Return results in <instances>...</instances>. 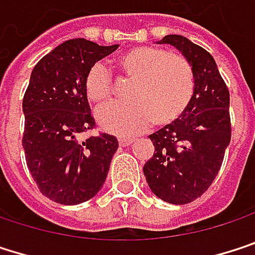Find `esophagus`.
<instances>
[{
    "mask_svg": "<svg viewBox=\"0 0 255 255\" xmlns=\"http://www.w3.org/2000/svg\"><path fill=\"white\" fill-rule=\"evenodd\" d=\"M133 142V138H130V136H120L119 138V144L122 145V147H126V145H129V144H132Z\"/></svg>",
    "mask_w": 255,
    "mask_h": 255,
    "instance_id": "1",
    "label": "esophagus"
}]
</instances>
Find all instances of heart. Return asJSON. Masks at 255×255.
Segmentation results:
<instances>
[{"instance_id":"obj_1","label":"heart","mask_w":255,"mask_h":255,"mask_svg":"<svg viewBox=\"0 0 255 255\" xmlns=\"http://www.w3.org/2000/svg\"><path fill=\"white\" fill-rule=\"evenodd\" d=\"M117 69L133 83L126 104H114L98 113L99 125L113 133H133L153 120L166 125L178 119L194 93V75L189 61L159 47H133L116 61ZM84 93L89 102L102 107L113 98V81L105 65L95 64L86 74Z\"/></svg>"}]
</instances>
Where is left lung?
Wrapping results in <instances>:
<instances>
[{
  "label": "left lung",
  "mask_w": 255,
  "mask_h": 255,
  "mask_svg": "<svg viewBox=\"0 0 255 255\" xmlns=\"http://www.w3.org/2000/svg\"><path fill=\"white\" fill-rule=\"evenodd\" d=\"M159 44L177 47L189 61L194 93L175 122L148 138L154 154L144 165L151 191L174 205L190 203L209 189L230 142V95L214 58L183 35H166Z\"/></svg>",
  "instance_id": "1"
}]
</instances>
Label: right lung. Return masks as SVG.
<instances>
[{
    "label": "right lung",
    "instance_id": "1",
    "mask_svg": "<svg viewBox=\"0 0 255 255\" xmlns=\"http://www.w3.org/2000/svg\"><path fill=\"white\" fill-rule=\"evenodd\" d=\"M119 44L68 40L32 69L23 96L22 145L40 191L61 205H77L101 190L119 141L108 133L81 139L95 128L84 93L87 71Z\"/></svg>",
    "mask_w": 255,
    "mask_h": 255
}]
</instances>
